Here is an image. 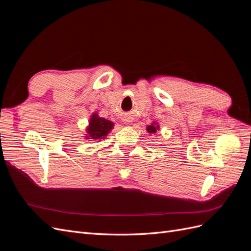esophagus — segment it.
<instances>
[{
    "label": "esophagus",
    "mask_w": 251,
    "mask_h": 251,
    "mask_svg": "<svg viewBox=\"0 0 251 251\" xmlns=\"http://www.w3.org/2000/svg\"><path fill=\"white\" fill-rule=\"evenodd\" d=\"M126 121H127V123H128V120H126Z\"/></svg>",
    "instance_id": "esophagus-1"
}]
</instances>
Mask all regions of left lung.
<instances>
[{
  "label": "left lung",
  "instance_id": "obj_1",
  "mask_svg": "<svg viewBox=\"0 0 251 251\" xmlns=\"http://www.w3.org/2000/svg\"><path fill=\"white\" fill-rule=\"evenodd\" d=\"M157 130H159V126H158L156 123L151 124V125H150V126H147V131H148L150 134H155V133L157 132Z\"/></svg>",
  "mask_w": 251,
  "mask_h": 251
}]
</instances>
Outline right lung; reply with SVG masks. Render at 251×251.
<instances>
[{"instance_id": "add662e5", "label": "right lung", "mask_w": 251, "mask_h": 251, "mask_svg": "<svg viewBox=\"0 0 251 251\" xmlns=\"http://www.w3.org/2000/svg\"><path fill=\"white\" fill-rule=\"evenodd\" d=\"M114 126V123L105 118L100 117L97 113H94L90 118L89 126L87 127V139L100 140L107 137Z\"/></svg>"}]
</instances>
